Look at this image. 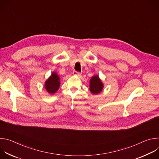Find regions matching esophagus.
<instances>
[{
  "mask_svg": "<svg viewBox=\"0 0 159 159\" xmlns=\"http://www.w3.org/2000/svg\"><path fill=\"white\" fill-rule=\"evenodd\" d=\"M73 75H74L80 76V75H81V74H80V72H76V71H74V72H73Z\"/></svg>",
  "mask_w": 159,
  "mask_h": 159,
  "instance_id": "34e87169",
  "label": "esophagus"
}]
</instances>
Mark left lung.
<instances>
[{
    "mask_svg": "<svg viewBox=\"0 0 159 159\" xmlns=\"http://www.w3.org/2000/svg\"><path fill=\"white\" fill-rule=\"evenodd\" d=\"M104 88V84L98 75H94L89 82V90L90 93L96 95L102 92Z\"/></svg>",
    "mask_w": 159,
    "mask_h": 159,
    "instance_id": "8db88e82",
    "label": "left lung"
}]
</instances>
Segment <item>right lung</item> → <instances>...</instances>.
Instances as JSON below:
<instances>
[{"mask_svg":"<svg viewBox=\"0 0 159 159\" xmlns=\"http://www.w3.org/2000/svg\"><path fill=\"white\" fill-rule=\"evenodd\" d=\"M60 85V79L57 72H53L52 75L44 82V88L47 93L53 95L58 90Z\"/></svg>","mask_w":159,"mask_h":159,"instance_id":"right-lung-1","label":"right lung"}]
</instances>
